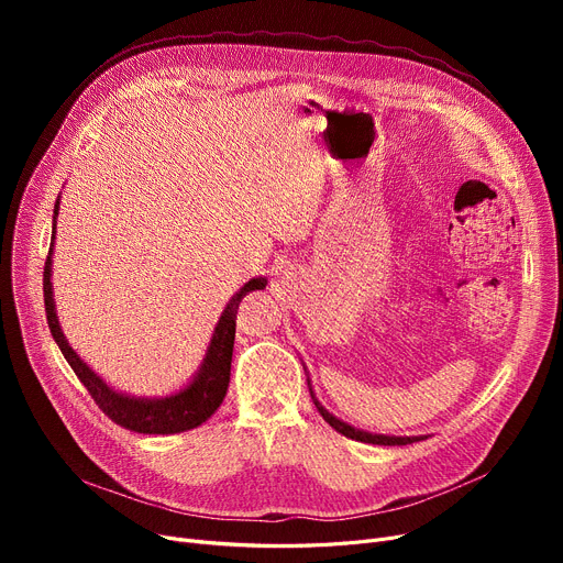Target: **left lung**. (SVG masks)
Here are the masks:
<instances>
[{"mask_svg": "<svg viewBox=\"0 0 563 563\" xmlns=\"http://www.w3.org/2000/svg\"><path fill=\"white\" fill-rule=\"evenodd\" d=\"M310 386V383H308ZM312 395V393H310ZM312 401H314V406H317V410L321 412V418L327 420L338 433H342V435H346V438H351V440H361V442H372V445H410V442H418V440H422V438H395V435H376V433H367V431H361V429H353V427H349V424H344L342 420H338V418H333L331 412L323 408L317 399H314V395H312Z\"/></svg>", "mask_w": 563, "mask_h": 563, "instance_id": "8db88e82", "label": "left lung"}]
</instances>
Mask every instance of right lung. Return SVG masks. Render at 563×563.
<instances>
[{"label": "right lung", "mask_w": 563, "mask_h": 563, "mask_svg": "<svg viewBox=\"0 0 563 563\" xmlns=\"http://www.w3.org/2000/svg\"><path fill=\"white\" fill-rule=\"evenodd\" d=\"M56 214H58V200L54 205V219H56ZM54 228H56V223H54ZM49 266H52V246H49L45 269H43V297H45V312H47L52 338L58 344V349H62L64 358L68 361V365L73 367L77 378L84 383L88 395L93 397L98 408L111 422L121 424L123 429H130L134 433L168 435V433H183V431L196 429L205 420H210L214 416V410L221 406V401L228 393V383H230L236 308H240V301L246 297V291L262 289L266 285L264 278L249 280L230 299V303L225 306V310L217 323V329H214V338L210 342V349H207L205 363H202L198 376L191 380V386H187L183 393H177L166 399H134V397L113 393L96 372H91V367H88L84 361H79L73 346L66 342L62 327H58L56 310H54Z\"/></svg>", "instance_id": "obj_1"}]
</instances>
